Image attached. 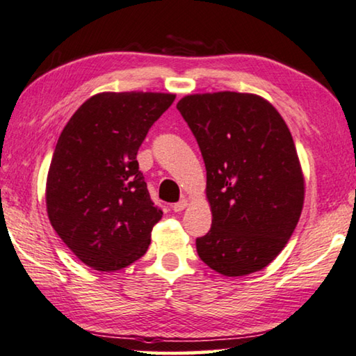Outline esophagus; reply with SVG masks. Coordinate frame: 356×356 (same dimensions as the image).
I'll return each mask as SVG.
<instances>
[{
	"label": "esophagus",
	"instance_id": "1",
	"mask_svg": "<svg viewBox=\"0 0 356 356\" xmlns=\"http://www.w3.org/2000/svg\"><path fill=\"white\" fill-rule=\"evenodd\" d=\"M187 206H188V200L184 198V200H180L179 202H176V204L172 206V209H174V212H182Z\"/></svg>",
	"mask_w": 356,
	"mask_h": 356
}]
</instances>
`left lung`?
I'll list each match as a JSON object with an SVG mask.
<instances>
[{"instance_id":"obj_1","label":"left lung","mask_w":356,"mask_h":356,"mask_svg":"<svg viewBox=\"0 0 356 356\" xmlns=\"http://www.w3.org/2000/svg\"><path fill=\"white\" fill-rule=\"evenodd\" d=\"M177 109L206 165L212 227L196 239L200 258L227 277L261 270L284 250L304 204L289 127L269 101L252 93L188 95Z\"/></svg>"}]
</instances>
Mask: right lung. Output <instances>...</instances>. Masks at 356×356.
Wrapping results in <instances>:
<instances>
[{
	"label": "right lung",
	"instance_id": "obj_1",
	"mask_svg": "<svg viewBox=\"0 0 356 356\" xmlns=\"http://www.w3.org/2000/svg\"><path fill=\"white\" fill-rule=\"evenodd\" d=\"M174 99L172 93H98L61 131L47 174V216L87 266L112 273L147 252L163 212L150 200L136 155Z\"/></svg>",
	"mask_w": 356,
	"mask_h": 356
}]
</instances>
